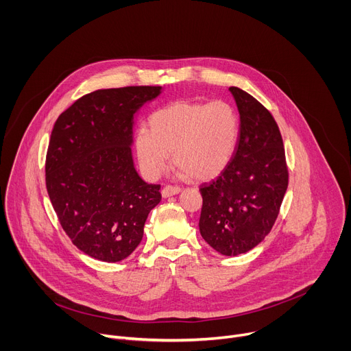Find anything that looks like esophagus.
Segmentation results:
<instances>
[{
	"label": "esophagus",
	"instance_id": "obj_1",
	"mask_svg": "<svg viewBox=\"0 0 351 351\" xmlns=\"http://www.w3.org/2000/svg\"><path fill=\"white\" fill-rule=\"evenodd\" d=\"M178 193H180V187H178V186H165L164 189H162V191H161V194H162V197H171V195H175V194H178Z\"/></svg>",
	"mask_w": 351,
	"mask_h": 351
}]
</instances>
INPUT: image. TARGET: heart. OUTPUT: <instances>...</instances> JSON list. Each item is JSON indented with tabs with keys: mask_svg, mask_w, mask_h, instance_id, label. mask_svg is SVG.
Wrapping results in <instances>:
<instances>
[{
	"mask_svg": "<svg viewBox=\"0 0 351 351\" xmlns=\"http://www.w3.org/2000/svg\"><path fill=\"white\" fill-rule=\"evenodd\" d=\"M152 129L136 133V153L143 173L158 178L169 164V153L182 175L206 182L229 165L239 138V117L226 101H175L149 118Z\"/></svg>",
	"mask_w": 351,
	"mask_h": 351,
	"instance_id": "b5f03b06",
	"label": "heart"
}]
</instances>
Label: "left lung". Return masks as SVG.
I'll return each mask as SVG.
<instances>
[{
	"instance_id": "8db88e82",
	"label": "left lung",
	"mask_w": 351,
	"mask_h": 351,
	"mask_svg": "<svg viewBox=\"0 0 351 351\" xmlns=\"http://www.w3.org/2000/svg\"><path fill=\"white\" fill-rule=\"evenodd\" d=\"M240 130L225 171L199 186V233L218 253L239 256L271 232L289 183L283 140L271 112L239 87H229Z\"/></svg>"
}]
</instances>
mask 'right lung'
I'll use <instances>...</instances> for the list:
<instances>
[{"label":"right lung","instance_id":"add662e5","mask_svg":"<svg viewBox=\"0 0 351 351\" xmlns=\"http://www.w3.org/2000/svg\"><path fill=\"white\" fill-rule=\"evenodd\" d=\"M161 88L88 93L58 117L51 132L45 158L49 199L72 243L95 260L129 257L161 202V186L138 176L132 156L134 114Z\"/></svg>","mask_w":351,"mask_h":351}]
</instances>
